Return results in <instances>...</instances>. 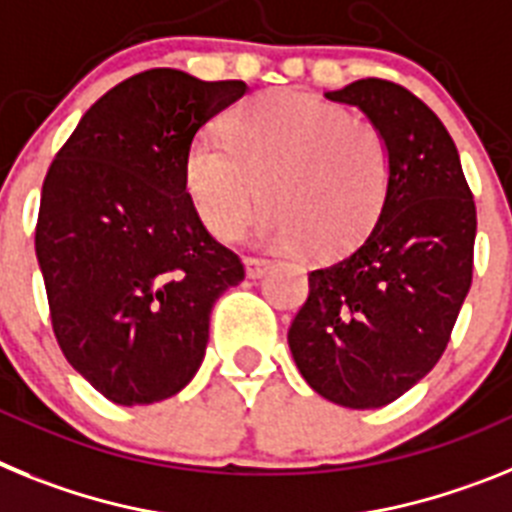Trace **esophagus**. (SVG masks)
Returning a JSON list of instances; mask_svg holds the SVG:
<instances>
[{
  "label": "esophagus",
  "instance_id": "34e87169",
  "mask_svg": "<svg viewBox=\"0 0 512 512\" xmlns=\"http://www.w3.org/2000/svg\"><path fill=\"white\" fill-rule=\"evenodd\" d=\"M268 268H270V257H257V255L244 257V270H247L250 278H260Z\"/></svg>",
  "mask_w": 512,
  "mask_h": 512
}]
</instances>
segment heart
<instances>
[{
  "instance_id": "b5f03b06",
  "label": "heart",
  "mask_w": 512,
  "mask_h": 512,
  "mask_svg": "<svg viewBox=\"0 0 512 512\" xmlns=\"http://www.w3.org/2000/svg\"><path fill=\"white\" fill-rule=\"evenodd\" d=\"M226 144L198 136L185 157L195 213L234 239L268 208L262 234L309 260L355 250L384 211L389 146L371 123L335 102L278 90L250 97L224 121Z\"/></svg>"
}]
</instances>
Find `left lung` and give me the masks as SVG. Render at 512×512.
<instances>
[{
	"label": "left lung",
	"mask_w": 512,
	"mask_h": 512,
	"mask_svg": "<svg viewBox=\"0 0 512 512\" xmlns=\"http://www.w3.org/2000/svg\"><path fill=\"white\" fill-rule=\"evenodd\" d=\"M324 97L366 113L389 146L391 180L368 237L309 273L288 348L317 394L373 410L441 361L471 286L477 208L456 144L420 97L373 77Z\"/></svg>",
	"instance_id": "left-lung-1"
}]
</instances>
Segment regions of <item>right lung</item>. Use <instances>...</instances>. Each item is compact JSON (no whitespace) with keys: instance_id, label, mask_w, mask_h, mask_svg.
Masks as SVG:
<instances>
[{"instance_id":"obj_1","label":"right lung","mask_w":512,"mask_h":512,"mask_svg":"<svg viewBox=\"0 0 512 512\" xmlns=\"http://www.w3.org/2000/svg\"><path fill=\"white\" fill-rule=\"evenodd\" d=\"M247 92L177 69L141 71L82 115L43 180L35 255L66 361L133 407L190 384L211 309L244 281L185 188L195 133Z\"/></svg>"}]
</instances>
